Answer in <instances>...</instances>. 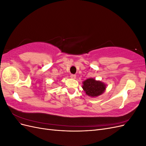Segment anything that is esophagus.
Listing matches in <instances>:
<instances>
[{
	"mask_svg": "<svg viewBox=\"0 0 146 146\" xmlns=\"http://www.w3.org/2000/svg\"><path fill=\"white\" fill-rule=\"evenodd\" d=\"M70 78H72L73 79H76V75L71 74V75H70Z\"/></svg>",
	"mask_w": 146,
	"mask_h": 146,
	"instance_id": "obj_1",
	"label": "esophagus"
}]
</instances>
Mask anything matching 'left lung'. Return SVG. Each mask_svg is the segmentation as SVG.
Listing matches in <instances>:
<instances>
[{"mask_svg": "<svg viewBox=\"0 0 146 146\" xmlns=\"http://www.w3.org/2000/svg\"><path fill=\"white\" fill-rule=\"evenodd\" d=\"M106 86L107 85L105 83L90 78L83 82L82 88L87 96L94 98L102 94L106 89Z\"/></svg>", "mask_w": 146, "mask_h": 146, "instance_id": "8db88e82", "label": "left lung"}]
</instances>
